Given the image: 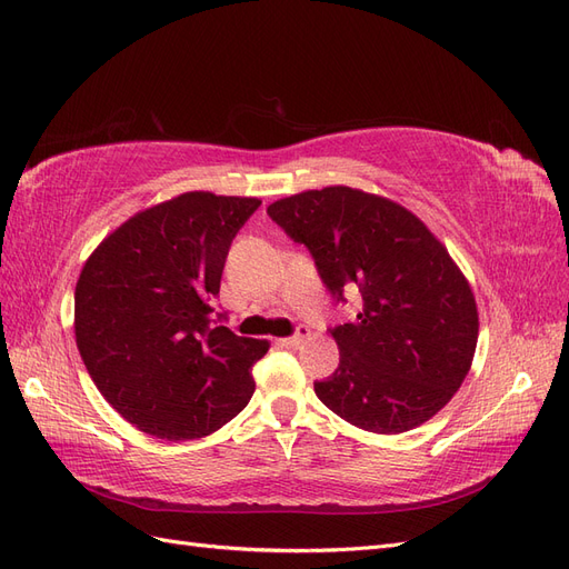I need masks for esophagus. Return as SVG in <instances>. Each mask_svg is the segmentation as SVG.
<instances>
[{
    "mask_svg": "<svg viewBox=\"0 0 569 569\" xmlns=\"http://www.w3.org/2000/svg\"><path fill=\"white\" fill-rule=\"evenodd\" d=\"M308 337H311V330H308L306 325H297V332L291 335V337H287V339H282V341L287 343V347H299V343L303 339H308Z\"/></svg>",
    "mask_w": 569,
    "mask_h": 569,
    "instance_id": "esophagus-1",
    "label": "esophagus"
}]
</instances>
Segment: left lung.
<instances>
[{
	"label": "left lung",
	"mask_w": 569,
	"mask_h": 569,
	"mask_svg": "<svg viewBox=\"0 0 569 569\" xmlns=\"http://www.w3.org/2000/svg\"><path fill=\"white\" fill-rule=\"evenodd\" d=\"M268 216L311 251L337 303H363L332 327L339 366L318 399L375 435L427 422L472 366L479 318L468 280L420 218L385 197L325 187L280 199Z\"/></svg>",
	"instance_id": "8db88e82"
}]
</instances>
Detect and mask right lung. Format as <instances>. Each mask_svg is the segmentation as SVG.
Returning a JSON list of instances; mask_svg holds the SVG:
<instances>
[{
  "label": "right lung",
  "instance_id": "add662e5",
  "mask_svg": "<svg viewBox=\"0 0 569 569\" xmlns=\"http://www.w3.org/2000/svg\"><path fill=\"white\" fill-rule=\"evenodd\" d=\"M251 197L187 192L132 216L101 242L76 287V341L101 396L142 432H216L253 396L268 341L237 337L213 299Z\"/></svg>",
  "mask_w": 569,
  "mask_h": 569
}]
</instances>
